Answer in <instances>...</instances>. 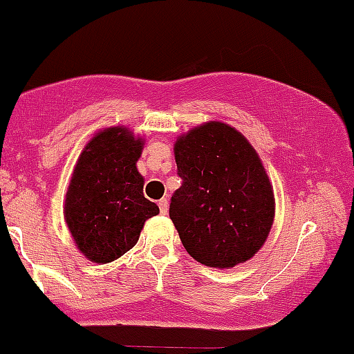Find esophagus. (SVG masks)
Wrapping results in <instances>:
<instances>
[{
	"mask_svg": "<svg viewBox=\"0 0 354 354\" xmlns=\"http://www.w3.org/2000/svg\"><path fill=\"white\" fill-rule=\"evenodd\" d=\"M159 209H160V214H164V216L167 214V211H169V202H167V198H160Z\"/></svg>",
	"mask_w": 354,
	"mask_h": 354,
	"instance_id": "34e87169",
	"label": "esophagus"
}]
</instances>
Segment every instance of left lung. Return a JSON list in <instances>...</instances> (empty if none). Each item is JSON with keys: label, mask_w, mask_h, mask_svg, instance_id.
I'll use <instances>...</instances> for the list:
<instances>
[{"label": "left lung", "mask_w": 354, "mask_h": 354, "mask_svg": "<svg viewBox=\"0 0 354 354\" xmlns=\"http://www.w3.org/2000/svg\"><path fill=\"white\" fill-rule=\"evenodd\" d=\"M174 159L183 183L169 218L187 252L219 270L259 252L275 219V194L249 140L226 122H202L178 136Z\"/></svg>", "instance_id": "1"}]
</instances>
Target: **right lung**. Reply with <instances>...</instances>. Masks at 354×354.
I'll list each match as a JSON object with an SVG mask.
<instances>
[{
    "mask_svg": "<svg viewBox=\"0 0 354 354\" xmlns=\"http://www.w3.org/2000/svg\"><path fill=\"white\" fill-rule=\"evenodd\" d=\"M145 140L126 126L95 133L82 147L64 201V219L79 252L107 264L136 245L157 204L143 195L136 162Z\"/></svg>",
    "mask_w": 354,
    "mask_h": 354,
    "instance_id": "right-lung-1",
    "label": "right lung"
}]
</instances>
